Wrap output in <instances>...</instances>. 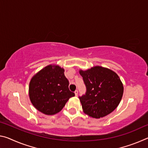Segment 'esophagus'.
Masks as SVG:
<instances>
[{
  "label": "esophagus",
  "mask_w": 148,
  "mask_h": 148,
  "mask_svg": "<svg viewBox=\"0 0 148 148\" xmlns=\"http://www.w3.org/2000/svg\"><path fill=\"white\" fill-rule=\"evenodd\" d=\"M74 93L76 96H77V95H78V91H77V90H76V91H74Z\"/></svg>",
  "instance_id": "esophagus-1"
}]
</instances>
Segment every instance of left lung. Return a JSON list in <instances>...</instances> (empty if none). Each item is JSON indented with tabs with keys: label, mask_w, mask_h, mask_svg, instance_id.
<instances>
[{
	"label": "left lung",
	"mask_w": 148,
	"mask_h": 148,
	"mask_svg": "<svg viewBox=\"0 0 148 148\" xmlns=\"http://www.w3.org/2000/svg\"><path fill=\"white\" fill-rule=\"evenodd\" d=\"M86 87V94L79 97L85 114L99 119L111 113L118 106L123 94V84L116 72L96 66L79 71Z\"/></svg>",
	"instance_id": "obj_1"
}]
</instances>
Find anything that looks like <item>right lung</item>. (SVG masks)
<instances>
[{"label": "right lung", "mask_w": 148, "mask_h": 148, "mask_svg": "<svg viewBox=\"0 0 148 148\" xmlns=\"http://www.w3.org/2000/svg\"><path fill=\"white\" fill-rule=\"evenodd\" d=\"M64 70L58 65H48L32 77L29 94L32 104L46 115H54L63 108L75 94L69 89Z\"/></svg>", "instance_id": "right-lung-1"}]
</instances>
